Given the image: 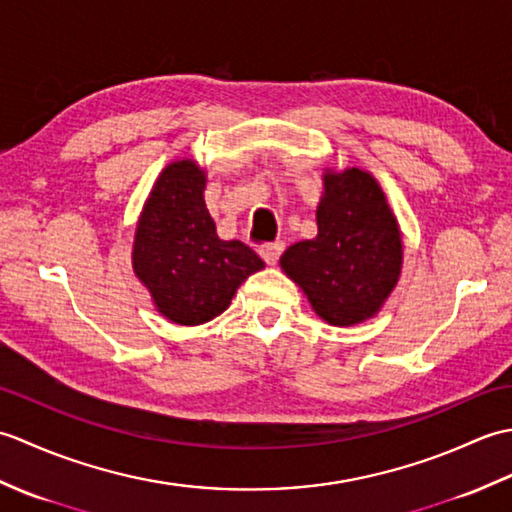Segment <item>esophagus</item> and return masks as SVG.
Segmentation results:
<instances>
[{"label": "esophagus", "mask_w": 512, "mask_h": 512, "mask_svg": "<svg viewBox=\"0 0 512 512\" xmlns=\"http://www.w3.org/2000/svg\"><path fill=\"white\" fill-rule=\"evenodd\" d=\"M286 244L281 242V239H277V242H270V244H264L262 248H259V255H262V259L266 264H277V259L281 257V253H284Z\"/></svg>", "instance_id": "esophagus-1"}]
</instances>
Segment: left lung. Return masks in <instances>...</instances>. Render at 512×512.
<instances>
[{
  "label": "left lung",
  "mask_w": 512,
  "mask_h": 512,
  "mask_svg": "<svg viewBox=\"0 0 512 512\" xmlns=\"http://www.w3.org/2000/svg\"><path fill=\"white\" fill-rule=\"evenodd\" d=\"M317 226V237L281 255V268L330 325L372 319L402 268L396 215L372 173L358 167L325 171Z\"/></svg>",
  "instance_id": "1"
}]
</instances>
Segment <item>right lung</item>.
<instances>
[{"label":"right lung","instance_id":"right-lung-1","mask_svg":"<svg viewBox=\"0 0 512 512\" xmlns=\"http://www.w3.org/2000/svg\"><path fill=\"white\" fill-rule=\"evenodd\" d=\"M206 173L193 160L162 169L140 213L132 264L156 310L178 325L222 314L248 275L264 268L253 248L217 237L204 204Z\"/></svg>","mask_w":512,"mask_h":512}]
</instances>
